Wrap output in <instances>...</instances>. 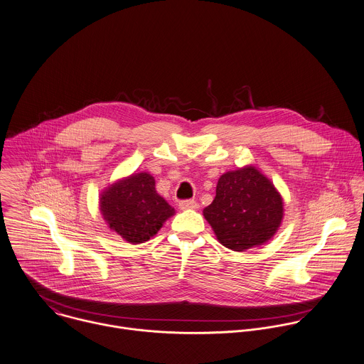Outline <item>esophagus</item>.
Returning <instances> with one entry per match:
<instances>
[{
  "label": "esophagus",
  "instance_id": "34e87169",
  "mask_svg": "<svg viewBox=\"0 0 364 364\" xmlns=\"http://www.w3.org/2000/svg\"><path fill=\"white\" fill-rule=\"evenodd\" d=\"M179 209L181 210H193V209H198V203L193 199L182 200V202H179Z\"/></svg>",
  "mask_w": 364,
  "mask_h": 364
}]
</instances>
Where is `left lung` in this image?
Returning a JSON list of instances; mask_svg holds the SVG:
<instances>
[{
  "label": "left lung",
  "instance_id": "1",
  "mask_svg": "<svg viewBox=\"0 0 364 364\" xmlns=\"http://www.w3.org/2000/svg\"><path fill=\"white\" fill-rule=\"evenodd\" d=\"M218 240L233 251L268 242L279 229L284 202L272 182L255 166L219 178L213 202L203 209Z\"/></svg>",
  "mask_w": 364,
  "mask_h": 364
}]
</instances>
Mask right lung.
Here are the masks:
<instances>
[{
  "label": "right lung",
  "mask_w": 364,
  "mask_h": 364,
  "mask_svg": "<svg viewBox=\"0 0 364 364\" xmlns=\"http://www.w3.org/2000/svg\"><path fill=\"white\" fill-rule=\"evenodd\" d=\"M100 212L107 226L132 244L148 242L175 210L155 191L148 172L132 173L110 185L100 198Z\"/></svg>",
  "instance_id": "add662e5"
}]
</instances>
